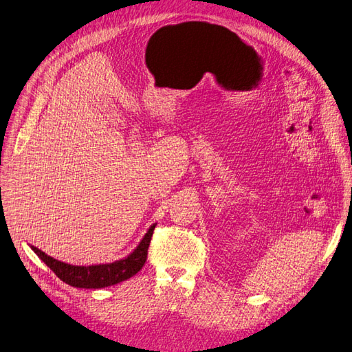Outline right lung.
Here are the masks:
<instances>
[{
	"label": "right lung",
	"mask_w": 352,
	"mask_h": 352,
	"mask_svg": "<svg viewBox=\"0 0 352 352\" xmlns=\"http://www.w3.org/2000/svg\"><path fill=\"white\" fill-rule=\"evenodd\" d=\"M153 229L155 225L149 228V230L145 233V236H143V239L132 254L110 264L88 267L71 265L46 255L43 251L36 248V246H30V248L63 283L78 289H104L109 287V285H114L117 283L129 280L145 265Z\"/></svg>",
	"instance_id": "right-lung-1"
}]
</instances>
